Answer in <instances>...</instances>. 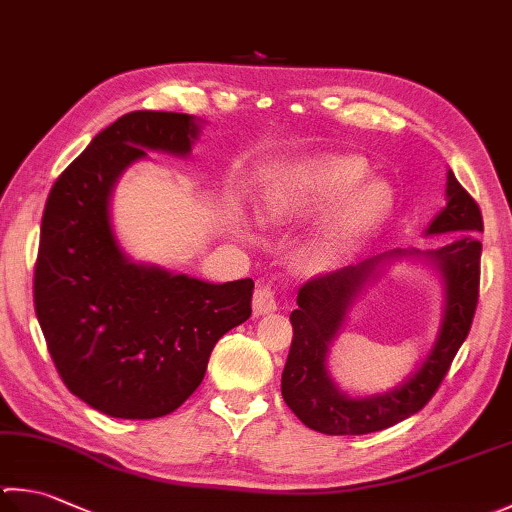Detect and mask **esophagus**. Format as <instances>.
<instances>
[{"label": "esophagus", "instance_id": "1", "mask_svg": "<svg viewBox=\"0 0 512 512\" xmlns=\"http://www.w3.org/2000/svg\"><path fill=\"white\" fill-rule=\"evenodd\" d=\"M252 305H254V314L256 316H263V314L274 312L276 310V294H274V289L267 287V285L258 287L256 292H254Z\"/></svg>", "mask_w": 512, "mask_h": 512}]
</instances>
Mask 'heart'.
<instances>
[{
    "mask_svg": "<svg viewBox=\"0 0 512 512\" xmlns=\"http://www.w3.org/2000/svg\"><path fill=\"white\" fill-rule=\"evenodd\" d=\"M368 178V167L356 158H318L278 173L265 200V218L272 223L301 218L334 205ZM356 189V188H355ZM357 190V189H356ZM392 191L383 182H368L347 198L310 247L307 260L327 265L356 247L392 209Z\"/></svg>",
    "mask_w": 512,
    "mask_h": 512,
    "instance_id": "heart-1",
    "label": "heart"
}]
</instances>
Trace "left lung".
Instances as JSON below:
<instances>
[{
	"label": "left lung",
	"mask_w": 512,
	"mask_h": 512,
	"mask_svg": "<svg viewBox=\"0 0 512 512\" xmlns=\"http://www.w3.org/2000/svg\"><path fill=\"white\" fill-rule=\"evenodd\" d=\"M446 207L432 218L426 236L455 234L439 249H390L316 276L298 289V307L289 314L292 347L281 379L283 399L307 428L323 435H368L417 414L437 392L452 359L470 332L479 298L481 243L484 231L479 205L448 169ZM426 259L444 283V314L436 343L419 366L394 389L365 398H350L326 370L329 347L344 324L346 312L365 288L399 259Z\"/></svg>",
	"instance_id": "left-lung-1"
}]
</instances>
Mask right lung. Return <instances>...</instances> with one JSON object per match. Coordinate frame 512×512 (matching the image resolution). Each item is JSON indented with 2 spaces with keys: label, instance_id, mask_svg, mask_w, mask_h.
<instances>
[{
  "label": "right lung",
  "instance_id": "1",
  "mask_svg": "<svg viewBox=\"0 0 512 512\" xmlns=\"http://www.w3.org/2000/svg\"><path fill=\"white\" fill-rule=\"evenodd\" d=\"M187 113L133 111L100 131L48 194L35 263V314L77 399L115 419L165 417L205 379L209 354L252 316V278L207 283L136 263L115 238L111 196L147 151L187 158Z\"/></svg>",
  "mask_w": 512,
  "mask_h": 512
}]
</instances>
